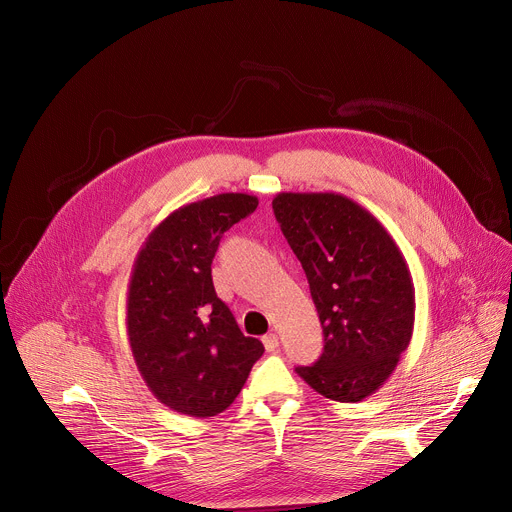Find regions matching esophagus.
<instances>
[{"instance_id": "1", "label": "esophagus", "mask_w": 512, "mask_h": 512, "mask_svg": "<svg viewBox=\"0 0 512 512\" xmlns=\"http://www.w3.org/2000/svg\"><path fill=\"white\" fill-rule=\"evenodd\" d=\"M263 344H265V350L267 352H275L279 348V336L275 332L263 336Z\"/></svg>"}]
</instances>
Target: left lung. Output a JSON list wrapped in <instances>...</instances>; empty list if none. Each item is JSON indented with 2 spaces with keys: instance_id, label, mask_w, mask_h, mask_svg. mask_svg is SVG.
I'll use <instances>...</instances> for the list:
<instances>
[{
  "instance_id": "1",
  "label": "left lung",
  "mask_w": 512,
  "mask_h": 512,
  "mask_svg": "<svg viewBox=\"0 0 512 512\" xmlns=\"http://www.w3.org/2000/svg\"><path fill=\"white\" fill-rule=\"evenodd\" d=\"M273 212L324 330L322 356L296 373L326 399L358 403L387 383L411 342L409 265L377 216L344 194L279 192Z\"/></svg>"
}]
</instances>
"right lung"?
Wrapping results in <instances>:
<instances>
[{"label": "right lung", "instance_id": "obj_1", "mask_svg": "<svg viewBox=\"0 0 512 512\" xmlns=\"http://www.w3.org/2000/svg\"><path fill=\"white\" fill-rule=\"evenodd\" d=\"M257 204L243 192L184 204L148 235L133 261L125 306L131 354L154 397L176 413H223L265 350L239 330L210 275L221 237Z\"/></svg>", "mask_w": 512, "mask_h": 512}]
</instances>
